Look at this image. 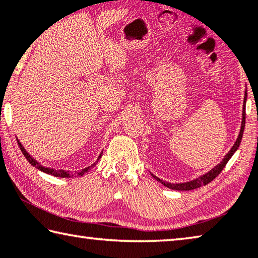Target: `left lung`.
<instances>
[{"label":"left lung","mask_w":258,"mask_h":258,"mask_svg":"<svg viewBox=\"0 0 258 258\" xmlns=\"http://www.w3.org/2000/svg\"><path fill=\"white\" fill-rule=\"evenodd\" d=\"M246 97H247V93L244 94V104H246ZM244 122H246V107H243V112H242V124H241V131H240V134L238 139H236L234 146L232 147L231 150L228 151V154L225 156V158L223 159L222 162H220V164H218L217 166H215L214 169H212L210 172H208L207 174L202 175V177H200L198 179H195L193 181H189V182H185V183H169V182H165V181H162L161 179H158L157 177H153L155 179H157L158 181H161L163 185L166 186L167 188H171V189H174V190H190V189H195V188H199L201 186L204 185H208V183L211 182L214 179L217 177V175L222 172L223 169L225 166H226L227 162L230 161V158L233 156V154L235 153L236 149L239 148V146L241 144V139H242L243 136V130H244Z\"/></svg>","instance_id":"1"}]
</instances>
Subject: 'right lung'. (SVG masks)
I'll list each match as a JSON object with an SVG mask.
<instances>
[{
    "label": "right lung",
    "mask_w": 258,
    "mask_h": 258,
    "mask_svg": "<svg viewBox=\"0 0 258 258\" xmlns=\"http://www.w3.org/2000/svg\"><path fill=\"white\" fill-rule=\"evenodd\" d=\"M17 142H18V146H19L20 150H22V153L24 154V156L26 157L27 161L30 162L32 165L35 166L36 169H39L40 171H42V172H44V173H48V174H51V175H55V177H59V178H70V177H72V178H73V177H81V175H83V174H85L86 172H87V171L89 170V167H92V166H94V165L96 164V163H94L93 165L88 166V167H86V169L81 170V171H76L75 173H69V171H64V170H54V169H50V167H44L43 165L39 164V163L36 162L35 159H34L33 157H32L30 154L27 153V151L25 150V148H24V147H23V145L20 144V142H19V140H17ZM101 156H102V154L100 155L99 158H97V159H100V158H101Z\"/></svg>",
    "instance_id": "add662e5"
}]
</instances>
